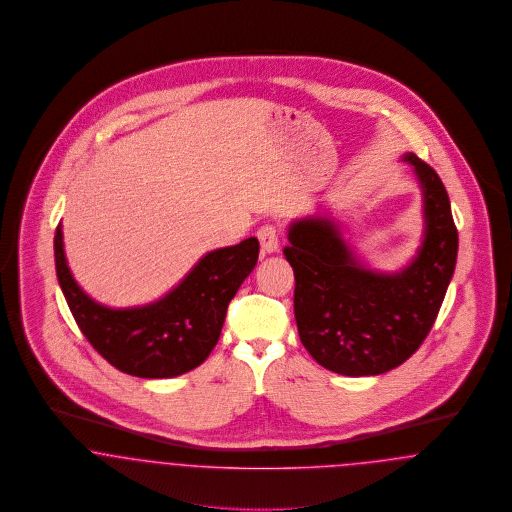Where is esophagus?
<instances>
[{"label": "esophagus", "mask_w": 512, "mask_h": 512, "mask_svg": "<svg viewBox=\"0 0 512 512\" xmlns=\"http://www.w3.org/2000/svg\"><path fill=\"white\" fill-rule=\"evenodd\" d=\"M258 239H260L264 254H275L279 250V233L273 225H262L258 229Z\"/></svg>", "instance_id": "esophagus-1"}]
</instances>
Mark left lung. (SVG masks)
I'll return each mask as SVG.
<instances>
[{
    "label": "left lung",
    "mask_w": 512,
    "mask_h": 512,
    "mask_svg": "<svg viewBox=\"0 0 512 512\" xmlns=\"http://www.w3.org/2000/svg\"><path fill=\"white\" fill-rule=\"evenodd\" d=\"M401 160L418 181L424 219L420 246L403 268H370L327 212L298 217L287 229L283 252L295 271L300 341L341 376H379L408 360L430 333L457 266L447 190L412 152Z\"/></svg>",
    "instance_id": "obj_1"
}]
</instances>
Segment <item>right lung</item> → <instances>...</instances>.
<instances>
[{
	"label": "right lung",
	"mask_w": 512,
	"mask_h": 512,
	"mask_svg": "<svg viewBox=\"0 0 512 512\" xmlns=\"http://www.w3.org/2000/svg\"><path fill=\"white\" fill-rule=\"evenodd\" d=\"M258 252L256 237L210 250L160 298L113 308L88 295L75 279L61 223L54 239L57 281L84 337L111 366L146 379L183 376L210 356L227 306L256 266Z\"/></svg>",
	"instance_id": "add662e5"
}]
</instances>
